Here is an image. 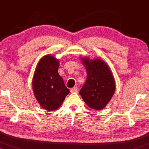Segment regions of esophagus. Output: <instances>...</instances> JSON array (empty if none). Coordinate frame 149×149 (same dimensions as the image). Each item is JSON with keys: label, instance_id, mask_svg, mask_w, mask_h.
<instances>
[{"label": "esophagus", "instance_id": "34e87169", "mask_svg": "<svg viewBox=\"0 0 149 149\" xmlns=\"http://www.w3.org/2000/svg\"><path fill=\"white\" fill-rule=\"evenodd\" d=\"M70 92L71 93H77L78 92V88L77 87H73L72 88H70Z\"/></svg>", "mask_w": 149, "mask_h": 149}]
</instances>
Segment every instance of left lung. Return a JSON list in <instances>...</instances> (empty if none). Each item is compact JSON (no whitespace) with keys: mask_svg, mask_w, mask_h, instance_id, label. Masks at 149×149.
Segmentation results:
<instances>
[{"mask_svg":"<svg viewBox=\"0 0 149 149\" xmlns=\"http://www.w3.org/2000/svg\"><path fill=\"white\" fill-rule=\"evenodd\" d=\"M86 69V81L79 93L88 107L101 110L106 107L116 91V82L109 65L101 58L83 57Z\"/></svg>","mask_w":149,"mask_h":149,"instance_id":"left-lung-1","label":"left lung"}]
</instances>
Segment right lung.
Instances as JSON below:
<instances>
[{
  "label": "right lung",
  "instance_id": "1",
  "mask_svg": "<svg viewBox=\"0 0 149 149\" xmlns=\"http://www.w3.org/2000/svg\"><path fill=\"white\" fill-rule=\"evenodd\" d=\"M59 61L46 55L38 63L32 80L33 91L37 101L46 111H55L62 104L69 90L58 74Z\"/></svg>",
  "mask_w": 149,
  "mask_h": 149
}]
</instances>
